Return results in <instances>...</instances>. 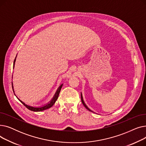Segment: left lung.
Here are the masks:
<instances>
[{
  "mask_svg": "<svg viewBox=\"0 0 146 146\" xmlns=\"http://www.w3.org/2000/svg\"><path fill=\"white\" fill-rule=\"evenodd\" d=\"M81 101H82V104H83V105H84V106H85V108L88 110H89V111H91V112H93L92 111H91L89 108H88V107L86 105V104H85V102H84V101H83V97H82V94H81Z\"/></svg>",
  "mask_w": 146,
  "mask_h": 146,
  "instance_id": "8db88e82",
  "label": "left lung"
}]
</instances>
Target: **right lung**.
Segmentation results:
<instances>
[{"instance_id":"add662e5","label":"right lung","mask_w":146,"mask_h":146,"mask_svg":"<svg viewBox=\"0 0 146 146\" xmlns=\"http://www.w3.org/2000/svg\"><path fill=\"white\" fill-rule=\"evenodd\" d=\"M15 60H16V58H15V60H14V62H13V67H14V65H15ZM62 86H63V84H62V85H61L59 86V88H58V89H57V92H56V93L55 95L54 96L53 98L52 99V100H51L48 104H47L46 105L43 106H42V107H33V106H31L27 105H26L24 102H23L22 101H21L20 100V99H19L18 98H17L19 99V101L23 105H24L27 108H28L29 110L32 111H34V112L42 111H44V110H47V109L51 108V107L54 104H55L56 101H57V99H58V95H59V94H60V90H61V88H62Z\"/></svg>"}]
</instances>
